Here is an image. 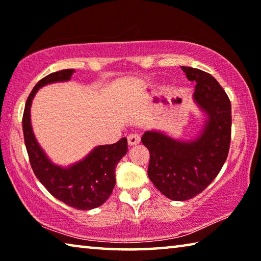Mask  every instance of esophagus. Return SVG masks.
I'll list each match as a JSON object with an SVG mask.
<instances>
[{
	"instance_id": "1",
	"label": "esophagus",
	"mask_w": 261,
	"mask_h": 261,
	"mask_svg": "<svg viewBox=\"0 0 261 261\" xmlns=\"http://www.w3.org/2000/svg\"><path fill=\"white\" fill-rule=\"evenodd\" d=\"M140 143V136L137 134H132L127 137V144L129 146H135V145H138Z\"/></svg>"
}]
</instances>
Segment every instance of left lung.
I'll use <instances>...</instances> for the list:
<instances>
[{
    "label": "left lung",
    "mask_w": 261,
    "mask_h": 261,
    "mask_svg": "<svg viewBox=\"0 0 261 261\" xmlns=\"http://www.w3.org/2000/svg\"><path fill=\"white\" fill-rule=\"evenodd\" d=\"M196 82L193 100L206 114L200 135L177 140L161 131H146L141 143L149 151L148 177L171 200H188L208 187L226 162L231 137V103L218 81L202 70L180 67Z\"/></svg>",
    "instance_id": "obj_1"
}]
</instances>
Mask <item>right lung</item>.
<instances>
[{"instance_id": "add662e5", "label": "right lung", "mask_w": 261, "mask_h": 261, "mask_svg": "<svg viewBox=\"0 0 261 261\" xmlns=\"http://www.w3.org/2000/svg\"><path fill=\"white\" fill-rule=\"evenodd\" d=\"M73 72V69L53 72L33 87L25 103L23 132L31 167L48 192L73 208L87 211L101 206L112 194L116 182L115 168L127 152L126 138L112 145H100L83 160L65 168L48 159L35 139L31 124V106L39 88L47 84L68 82Z\"/></svg>"}]
</instances>
